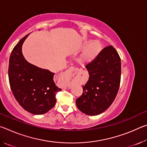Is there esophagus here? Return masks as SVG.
Instances as JSON below:
<instances>
[{"label": "esophagus", "instance_id": "esophagus-1", "mask_svg": "<svg viewBox=\"0 0 147 147\" xmlns=\"http://www.w3.org/2000/svg\"><path fill=\"white\" fill-rule=\"evenodd\" d=\"M75 70V67H72L69 68L67 71L65 72L63 74H62V76L64 78H65L66 80H68L72 76V74L74 72V71ZM67 88H69V85H67Z\"/></svg>", "mask_w": 147, "mask_h": 147}]
</instances>
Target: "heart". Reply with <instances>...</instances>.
<instances>
[{"instance_id":"1","label":"heart","mask_w":147,"mask_h":147,"mask_svg":"<svg viewBox=\"0 0 147 147\" xmlns=\"http://www.w3.org/2000/svg\"><path fill=\"white\" fill-rule=\"evenodd\" d=\"M83 48H86L80 56V60L83 62H89L96 58L100 51V45L97 41H86L83 44Z\"/></svg>"}]
</instances>
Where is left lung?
<instances>
[{
  "label": "left lung",
  "instance_id": "left-lung-1",
  "mask_svg": "<svg viewBox=\"0 0 147 147\" xmlns=\"http://www.w3.org/2000/svg\"><path fill=\"white\" fill-rule=\"evenodd\" d=\"M86 68L89 78L76 104L82 113L96 115L106 110L116 97L121 82V58L110 45L101 51Z\"/></svg>",
  "mask_w": 147,
  "mask_h": 147
}]
</instances>
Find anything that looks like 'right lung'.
I'll return each mask as SVG.
<instances>
[{"label": "right lung", "mask_w": 147, "mask_h": 147, "mask_svg": "<svg viewBox=\"0 0 147 147\" xmlns=\"http://www.w3.org/2000/svg\"><path fill=\"white\" fill-rule=\"evenodd\" d=\"M28 35L22 38L11 52L9 82L12 93L22 108L34 115H41L54 106L56 92L61 89L54 83V73L30 63L24 58L22 46Z\"/></svg>", "instance_id": "1"}]
</instances>
